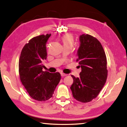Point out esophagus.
I'll use <instances>...</instances> for the list:
<instances>
[{"label": "esophagus", "mask_w": 127, "mask_h": 127, "mask_svg": "<svg viewBox=\"0 0 127 127\" xmlns=\"http://www.w3.org/2000/svg\"><path fill=\"white\" fill-rule=\"evenodd\" d=\"M61 77H65V76H67V74H64V73H61Z\"/></svg>", "instance_id": "obj_1"}]
</instances>
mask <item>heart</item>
I'll return each mask as SVG.
<instances>
[{"label":"heart","instance_id":"1","mask_svg":"<svg viewBox=\"0 0 127 127\" xmlns=\"http://www.w3.org/2000/svg\"><path fill=\"white\" fill-rule=\"evenodd\" d=\"M61 40L63 41L64 46H71L73 44L74 39L73 37L71 34H66L62 36Z\"/></svg>","mask_w":127,"mask_h":127}]
</instances>
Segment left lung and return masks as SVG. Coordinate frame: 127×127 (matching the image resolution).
I'll list each match as a JSON object with an SVG mask.
<instances>
[{"label": "left lung", "mask_w": 127, "mask_h": 127, "mask_svg": "<svg viewBox=\"0 0 127 127\" xmlns=\"http://www.w3.org/2000/svg\"><path fill=\"white\" fill-rule=\"evenodd\" d=\"M79 40L77 62L82 71L79 78L71 76L73 82L70 88L74 99L85 103L96 98L106 82L107 59L101 44L96 38L83 34Z\"/></svg>", "instance_id": "8db88e82"}]
</instances>
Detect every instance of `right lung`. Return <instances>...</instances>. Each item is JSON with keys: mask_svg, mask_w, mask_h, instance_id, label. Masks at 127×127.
Returning a JSON list of instances; mask_svg holds the SVG:
<instances>
[{"mask_svg": "<svg viewBox=\"0 0 127 127\" xmlns=\"http://www.w3.org/2000/svg\"><path fill=\"white\" fill-rule=\"evenodd\" d=\"M51 34L33 37L21 53L19 71L21 82L33 99L44 101L53 97L61 79L59 72L43 71L42 62L46 59V43Z\"/></svg>", "mask_w": 127, "mask_h": 127, "instance_id": "obj_1", "label": "right lung"}]
</instances>
